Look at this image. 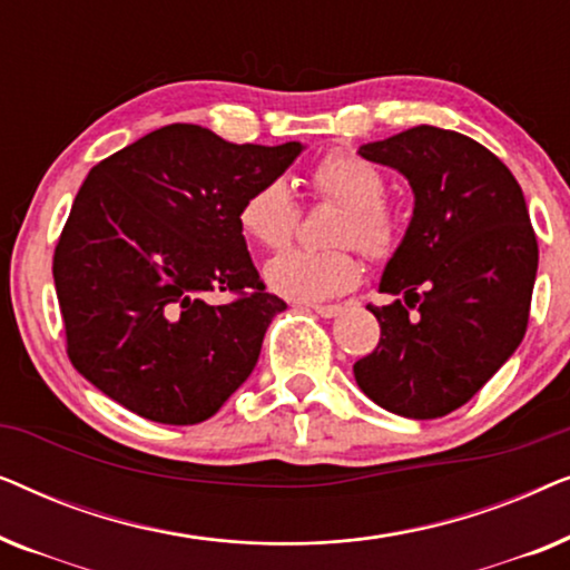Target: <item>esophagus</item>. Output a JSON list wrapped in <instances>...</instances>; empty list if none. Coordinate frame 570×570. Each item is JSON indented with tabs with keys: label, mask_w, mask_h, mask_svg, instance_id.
<instances>
[{
	"label": "esophagus",
	"mask_w": 570,
	"mask_h": 570,
	"mask_svg": "<svg viewBox=\"0 0 570 570\" xmlns=\"http://www.w3.org/2000/svg\"><path fill=\"white\" fill-rule=\"evenodd\" d=\"M316 311L318 316H324V318H334V316H340L342 311H345V306H340V303H326V306H322V303H316V306H311Z\"/></svg>",
	"instance_id": "obj_1"
}]
</instances>
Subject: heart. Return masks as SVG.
Here are the masks:
<instances>
[{"instance_id": "heart-1", "label": "heart", "mask_w": 570, "mask_h": 570, "mask_svg": "<svg viewBox=\"0 0 570 570\" xmlns=\"http://www.w3.org/2000/svg\"><path fill=\"white\" fill-rule=\"evenodd\" d=\"M311 186L322 197L342 205L334 244H353L371 259H384L400 240V220L386 205V181L379 168L355 153L332 150L311 168ZM238 225L246 238L262 248H283L298 225V202L283 178L256 186L240 202ZM363 275L350 246L287 248L267 262L264 277L269 287L291 301H326L347 293Z\"/></svg>"}]
</instances>
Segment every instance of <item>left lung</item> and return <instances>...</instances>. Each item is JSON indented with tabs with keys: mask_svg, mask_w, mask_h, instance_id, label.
I'll return each mask as SVG.
<instances>
[{
	"mask_svg": "<svg viewBox=\"0 0 570 570\" xmlns=\"http://www.w3.org/2000/svg\"><path fill=\"white\" fill-rule=\"evenodd\" d=\"M365 160L396 168L415 209L368 306L381 340L353 365L379 407L412 420L470 402L521 345L537 277V236L521 186L488 147L420 124L368 142Z\"/></svg>",
	"mask_w": 570,
	"mask_h": 570,
	"instance_id": "obj_1",
	"label": "left lung"
}]
</instances>
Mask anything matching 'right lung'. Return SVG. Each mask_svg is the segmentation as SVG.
<instances>
[{"label": "right lung", "mask_w": 570, "mask_h": 570, "mask_svg": "<svg viewBox=\"0 0 570 570\" xmlns=\"http://www.w3.org/2000/svg\"><path fill=\"white\" fill-rule=\"evenodd\" d=\"M301 150L168 124L90 170L53 252V285L67 355L92 386L153 423L194 425L252 376L285 301L264 291L238 209ZM215 289L237 298L213 307Z\"/></svg>", "instance_id": "obj_1"}]
</instances>
